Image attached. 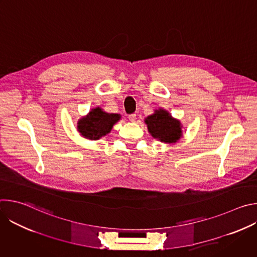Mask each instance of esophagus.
<instances>
[{
    "label": "esophagus",
    "mask_w": 257,
    "mask_h": 257,
    "mask_svg": "<svg viewBox=\"0 0 257 257\" xmlns=\"http://www.w3.org/2000/svg\"><path fill=\"white\" fill-rule=\"evenodd\" d=\"M129 120L131 121V122H135V120H136V115L135 114H131V115H129Z\"/></svg>",
    "instance_id": "1"
}]
</instances>
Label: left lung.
I'll list each match as a JSON object with an SVG mask.
<instances>
[{
	"instance_id": "left-lung-1",
	"label": "left lung",
	"mask_w": 257,
	"mask_h": 257,
	"mask_svg": "<svg viewBox=\"0 0 257 257\" xmlns=\"http://www.w3.org/2000/svg\"><path fill=\"white\" fill-rule=\"evenodd\" d=\"M150 133L163 142H176L182 136L180 122L173 119L165 109H158L145 119Z\"/></svg>"
}]
</instances>
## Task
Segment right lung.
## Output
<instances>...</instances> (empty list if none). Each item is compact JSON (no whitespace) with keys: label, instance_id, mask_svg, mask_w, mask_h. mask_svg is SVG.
<instances>
[{"label":"right lung","instance_id":"obj_1","mask_svg":"<svg viewBox=\"0 0 257 257\" xmlns=\"http://www.w3.org/2000/svg\"><path fill=\"white\" fill-rule=\"evenodd\" d=\"M118 114H108L103 112L100 107L91 109L86 118H82L78 122V131L87 139L97 140L106 135L113 125L120 120Z\"/></svg>","mask_w":257,"mask_h":257}]
</instances>
